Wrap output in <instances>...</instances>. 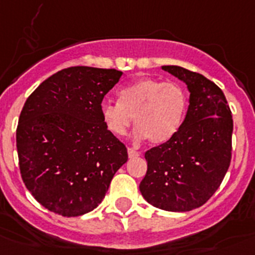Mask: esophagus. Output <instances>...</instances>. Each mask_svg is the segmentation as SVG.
Here are the masks:
<instances>
[{"label": "esophagus", "instance_id": "obj_1", "mask_svg": "<svg viewBox=\"0 0 255 255\" xmlns=\"http://www.w3.org/2000/svg\"><path fill=\"white\" fill-rule=\"evenodd\" d=\"M128 154H129L130 159H134V157L139 156L140 152L136 151V150H135V149H132V147H128Z\"/></svg>", "mask_w": 255, "mask_h": 255}]
</instances>
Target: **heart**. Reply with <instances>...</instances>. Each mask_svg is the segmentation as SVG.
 Returning <instances> with one entry per match:
<instances>
[{
	"label": "heart",
	"mask_w": 255,
	"mask_h": 255,
	"mask_svg": "<svg viewBox=\"0 0 255 255\" xmlns=\"http://www.w3.org/2000/svg\"><path fill=\"white\" fill-rule=\"evenodd\" d=\"M188 96L176 82L141 79L119 93V101H104L101 118L106 129L123 136L134 120L139 139L154 145L164 144L175 136L185 118Z\"/></svg>",
	"instance_id": "heart-1"
}]
</instances>
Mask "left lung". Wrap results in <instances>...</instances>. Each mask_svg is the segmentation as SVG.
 Segmentation results:
<instances>
[{
  "mask_svg": "<svg viewBox=\"0 0 255 255\" xmlns=\"http://www.w3.org/2000/svg\"><path fill=\"white\" fill-rule=\"evenodd\" d=\"M188 86L185 119L175 136L145 152L147 171L139 189L147 203L189 212L212 198L232 159V111L222 90L198 72L161 66Z\"/></svg>",
  "mask_w": 255,
  "mask_h": 255,
  "instance_id": "8db88e82",
  "label": "left lung"
}]
</instances>
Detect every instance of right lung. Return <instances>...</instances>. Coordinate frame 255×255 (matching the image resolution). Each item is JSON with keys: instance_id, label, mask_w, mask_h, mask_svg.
<instances>
[{"instance_id": "1", "label": "right lung", "mask_w": 255, "mask_h": 255, "mask_svg": "<svg viewBox=\"0 0 255 255\" xmlns=\"http://www.w3.org/2000/svg\"><path fill=\"white\" fill-rule=\"evenodd\" d=\"M123 72L74 66L53 74L28 96L16 131L20 171L41 205L79 217L105 198L128 150L101 118L104 96Z\"/></svg>"}]
</instances>
